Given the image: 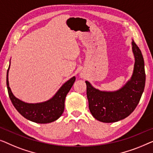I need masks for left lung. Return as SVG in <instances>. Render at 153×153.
<instances>
[{"instance_id":"8db88e82","label":"left lung","mask_w":153,"mask_h":153,"mask_svg":"<svg viewBox=\"0 0 153 153\" xmlns=\"http://www.w3.org/2000/svg\"><path fill=\"white\" fill-rule=\"evenodd\" d=\"M132 46L134 57L133 74L120 89L100 91L85 81L90 112L99 121L114 123L126 119L139 104L146 83L144 60L140 49L133 40Z\"/></svg>"}]
</instances>
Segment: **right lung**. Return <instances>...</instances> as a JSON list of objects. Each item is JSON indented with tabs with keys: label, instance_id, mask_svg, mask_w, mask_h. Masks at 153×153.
Masks as SVG:
<instances>
[{
	"label": "right lung",
	"instance_id": "right-lung-1",
	"mask_svg": "<svg viewBox=\"0 0 153 153\" xmlns=\"http://www.w3.org/2000/svg\"><path fill=\"white\" fill-rule=\"evenodd\" d=\"M10 66V63L7 72V87L10 100L16 110L26 119L37 123H48L59 119L64 112L66 96L74 85L76 77L66 81L49 100L39 103H27L19 100L12 94L8 81Z\"/></svg>",
	"mask_w": 153,
	"mask_h": 153
}]
</instances>
